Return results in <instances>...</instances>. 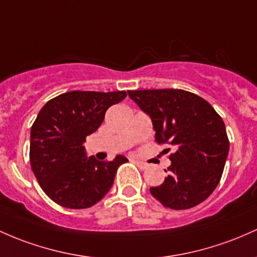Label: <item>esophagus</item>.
Instances as JSON below:
<instances>
[{"label": "esophagus", "mask_w": 257, "mask_h": 257, "mask_svg": "<svg viewBox=\"0 0 257 257\" xmlns=\"http://www.w3.org/2000/svg\"><path fill=\"white\" fill-rule=\"evenodd\" d=\"M133 162L140 168V170H146V168H148V163H144V162H142V161H138V160L133 159Z\"/></svg>", "instance_id": "obj_1"}]
</instances>
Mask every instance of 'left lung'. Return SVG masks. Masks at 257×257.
I'll return each mask as SVG.
<instances>
[{
	"mask_svg": "<svg viewBox=\"0 0 257 257\" xmlns=\"http://www.w3.org/2000/svg\"><path fill=\"white\" fill-rule=\"evenodd\" d=\"M128 95L151 118L156 142L176 148L170 174L150 188L152 196L173 210L201 204L218 185L229 151L222 118L206 100L185 90H134Z\"/></svg>",
	"mask_w": 257,
	"mask_h": 257,
	"instance_id": "obj_1",
	"label": "left lung"
}]
</instances>
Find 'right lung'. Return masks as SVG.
Segmentation results:
<instances>
[{"instance_id": "add662e5", "label": "right lung", "mask_w": 257, "mask_h": 257, "mask_svg": "<svg viewBox=\"0 0 257 257\" xmlns=\"http://www.w3.org/2000/svg\"><path fill=\"white\" fill-rule=\"evenodd\" d=\"M126 96L124 91H69L46 102L30 131V165L39 184L56 204L67 208L94 206L112 188L118 167L86 156L87 135L96 132L107 109Z\"/></svg>"}]
</instances>
